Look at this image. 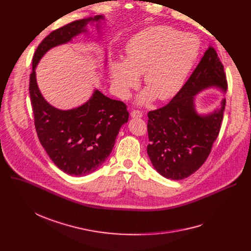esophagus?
Wrapping results in <instances>:
<instances>
[{"instance_id":"34e87169","label":"esophagus","mask_w":251,"mask_h":251,"mask_svg":"<svg viewBox=\"0 0 251 251\" xmlns=\"http://www.w3.org/2000/svg\"><path fill=\"white\" fill-rule=\"evenodd\" d=\"M130 115H131V117H132V118H141L142 117V113L140 111H138V110L132 111V112L130 113Z\"/></svg>"}]
</instances>
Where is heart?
Segmentation results:
<instances>
[{
    "label": "heart",
    "mask_w": 251,
    "mask_h": 251,
    "mask_svg": "<svg viewBox=\"0 0 251 251\" xmlns=\"http://www.w3.org/2000/svg\"><path fill=\"white\" fill-rule=\"evenodd\" d=\"M199 36L167 25L151 26L129 39L125 59L110 65V76L117 95L126 99L139 81L148 87L138 97L148 103L156 97L162 100L176 96L185 83L201 54Z\"/></svg>",
    "instance_id": "1"
}]
</instances>
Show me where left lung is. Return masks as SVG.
<instances>
[{
    "label": "left lung",
    "instance_id": "left-lung-1",
    "mask_svg": "<svg viewBox=\"0 0 251 251\" xmlns=\"http://www.w3.org/2000/svg\"><path fill=\"white\" fill-rule=\"evenodd\" d=\"M212 87L226 92L227 80L216 50L208 47L172 100L148 114V154L163 177L187 178L207 159L220 132L226 100L223 99L218 109L205 115L197 113L194 100L201 91Z\"/></svg>",
    "mask_w": 251,
    "mask_h": 251
}]
</instances>
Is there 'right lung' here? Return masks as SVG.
I'll return each mask as SVG.
<instances>
[{"mask_svg":"<svg viewBox=\"0 0 251 251\" xmlns=\"http://www.w3.org/2000/svg\"><path fill=\"white\" fill-rule=\"evenodd\" d=\"M103 19L104 16L98 15L76 20L54 30L38 45L32 58L29 95L38 139L54 164L73 176L95 172L107 160L119 130L128 121L127 107L123 101L112 100L96 89L85 103L71 110H59L43 97L35 68L48 50L87 32L89 22H98L99 28Z\"/></svg>","mask_w":251,"mask_h":251,"instance_id":"obj_1","label":"right lung"}]
</instances>
